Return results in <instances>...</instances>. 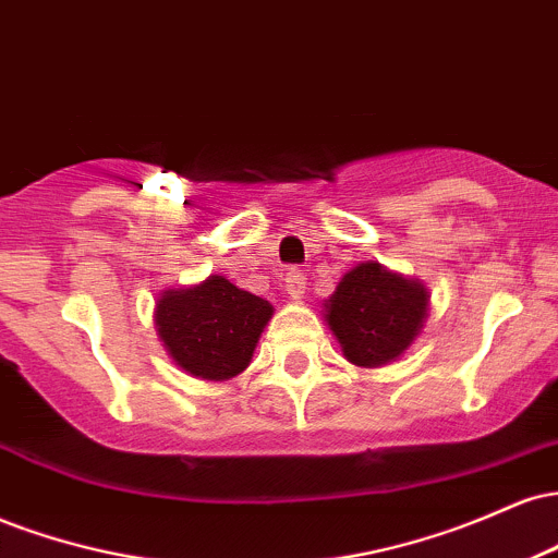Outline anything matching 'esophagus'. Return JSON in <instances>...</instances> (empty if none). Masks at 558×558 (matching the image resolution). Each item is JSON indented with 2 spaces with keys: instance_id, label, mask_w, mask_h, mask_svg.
I'll return each instance as SVG.
<instances>
[{
  "instance_id": "esophagus-1",
  "label": "esophagus",
  "mask_w": 558,
  "mask_h": 558,
  "mask_svg": "<svg viewBox=\"0 0 558 558\" xmlns=\"http://www.w3.org/2000/svg\"><path fill=\"white\" fill-rule=\"evenodd\" d=\"M286 293H288V299H293V301L304 299L306 278L299 270H291L286 275Z\"/></svg>"
}]
</instances>
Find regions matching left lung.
<instances>
[{
	"instance_id": "1",
	"label": "left lung",
	"mask_w": 558,
	"mask_h": 558,
	"mask_svg": "<svg viewBox=\"0 0 558 558\" xmlns=\"http://www.w3.org/2000/svg\"><path fill=\"white\" fill-rule=\"evenodd\" d=\"M427 306L425 283L390 272L380 262H362L325 301V319L345 360L356 367H383L414 343Z\"/></svg>"
}]
</instances>
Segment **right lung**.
Segmentation results:
<instances>
[{
  "label": "right lung",
  "instance_id": "obj_1",
  "mask_svg": "<svg viewBox=\"0 0 558 558\" xmlns=\"http://www.w3.org/2000/svg\"><path fill=\"white\" fill-rule=\"evenodd\" d=\"M272 312L270 301L209 275L159 293L155 325L178 367L202 380H228L248 367Z\"/></svg>",
  "mask_w": 558,
  "mask_h": 558
}]
</instances>
